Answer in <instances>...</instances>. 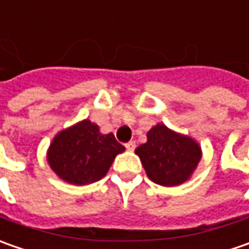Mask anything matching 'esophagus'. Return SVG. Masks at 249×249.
I'll return each mask as SVG.
<instances>
[{
	"label": "esophagus",
	"instance_id": "34e87169",
	"mask_svg": "<svg viewBox=\"0 0 249 249\" xmlns=\"http://www.w3.org/2000/svg\"><path fill=\"white\" fill-rule=\"evenodd\" d=\"M126 149H127V151H134V149H136V142H134V141H129V142L126 144Z\"/></svg>",
	"mask_w": 249,
	"mask_h": 249
}]
</instances>
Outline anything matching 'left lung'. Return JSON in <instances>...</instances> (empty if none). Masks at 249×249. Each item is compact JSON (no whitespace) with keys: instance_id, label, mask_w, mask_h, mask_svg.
<instances>
[{"instance_id":"8db88e82","label":"left lung","mask_w":249,"mask_h":249,"mask_svg":"<svg viewBox=\"0 0 249 249\" xmlns=\"http://www.w3.org/2000/svg\"><path fill=\"white\" fill-rule=\"evenodd\" d=\"M136 154L149 180L165 187L180 186L193 176L202 158V149L196 140L158 123L147 133V142L136 148Z\"/></svg>"}]
</instances>
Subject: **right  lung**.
<instances>
[{"instance_id":"1","label":"right lung","mask_w":249,"mask_h":249,"mask_svg":"<svg viewBox=\"0 0 249 249\" xmlns=\"http://www.w3.org/2000/svg\"><path fill=\"white\" fill-rule=\"evenodd\" d=\"M123 151L124 147L112 133L102 134L98 124L84 119L53 137L47 162L63 181L86 186L105 176L113 159Z\"/></svg>"}]
</instances>
